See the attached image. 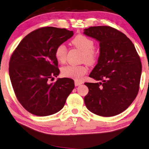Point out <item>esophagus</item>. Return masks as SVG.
I'll return each instance as SVG.
<instances>
[{
  "mask_svg": "<svg viewBox=\"0 0 149 149\" xmlns=\"http://www.w3.org/2000/svg\"><path fill=\"white\" fill-rule=\"evenodd\" d=\"M82 84V82H81V81H75V86H77L79 85H80V84Z\"/></svg>",
  "mask_w": 149,
  "mask_h": 149,
  "instance_id": "1",
  "label": "esophagus"
}]
</instances>
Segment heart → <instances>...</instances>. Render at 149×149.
<instances>
[{"label":"heart","instance_id":"1","mask_svg":"<svg viewBox=\"0 0 149 149\" xmlns=\"http://www.w3.org/2000/svg\"><path fill=\"white\" fill-rule=\"evenodd\" d=\"M72 44L83 52V61H85L89 65H93L95 63L97 57V52L94 49L95 42L94 40L84 35H77L72 40ZM67 52L68 49L65 44H59L55 50V55L57 61L62 63H65L66 59ZM88 71V68L86 65H66L61 69V74L65 77L81 81Z\"/></svg>","mask_w":149,"mask_h":149}]
</instances>
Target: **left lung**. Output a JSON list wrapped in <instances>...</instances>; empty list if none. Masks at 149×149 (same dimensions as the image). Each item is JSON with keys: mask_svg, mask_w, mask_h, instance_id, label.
Listing matches in <instances>:
<instances>
[{"mask_svg": "<svg viewBox=\"0 0 149 149\" xmlns=\"http://www.w3.org/2000/svg\"><path fill=\"white\" fill-rule=\"evenodd\" d=\"M84 33L100 42L98 63L89 76L100 83H84L88 93L84 98L90 112L110 117L126 110L138 94L141 63L132 42L108 26H92Z\"/></svg>", "mask_w": 149, "mask_h": 149, "instance_id": "8db88e82", "label": "left lung"}]
</instances>
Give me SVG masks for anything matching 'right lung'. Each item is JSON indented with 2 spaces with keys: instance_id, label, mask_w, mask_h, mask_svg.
Returning <instances> with one entry per match:
<instances>
[{
  "instance_id": "1",
  "label": "right lung",
  "mask_w": 149,
  "mask_h": 149,
  "mask_svg": "<svg viewBox=\"0 0 149 149\" xmlns=\"http://www.w3.org/2000/svg\"><path fill=\"white\" fill-rule=\"evenodd\" d=\"M73 35L65 28L37 29L24 37L11 55L9 74L15 94L32 114L46 116L59 112L74 88L70 78L49 82L60 72L55 48Z\"/></svg>"
}]
</instances>
